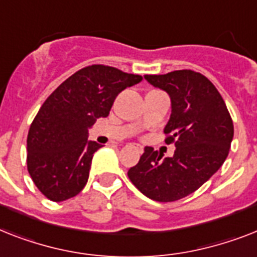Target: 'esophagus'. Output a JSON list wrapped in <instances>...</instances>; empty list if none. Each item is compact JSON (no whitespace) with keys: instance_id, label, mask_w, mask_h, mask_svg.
<instances>
[{"instance_id":"obj_1","label":"esophagus","mask_w":257,"mask_h":257,"mask_svg":"<svg viewBox=\"0 0 257 257\" xmlns=\"http://www.w3.org/2000/svg\"><path fill=\"white\" fill-rule=\"evenodd\" d=\"M139 149H140V150H141V148H140V147H139Z\"/></svg>"}]
</instances>
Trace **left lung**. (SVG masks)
<instances>
[{
	"label": "left lung",
	"mask_w": 257,
	"mask_h": 257,
	"mask_svg": "<svg viewBox=\"0 0 257 257\" xmlns=\"http://www.w3.org/2000/svg\"><path fill=\"white\" fill-rule=\"evenodd\" d=\"M145 80L168 93L172 114L164 133L174 143L173 157L145 147L128 177L145 197L174 202L207 182L226 161L233 137V124L215 85L199 72L178 70L165 75H145Z\"/></svg>",
	"instance_id": "obj_1"
}]
</instances>
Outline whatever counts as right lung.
<instances>
[{
	"label": "right lung",
	"instance_id": "obj_1",
	"mask_svg": "<svg viewBox=\"0 0 257 257\" xmlns=\"http://www.w3.org/2000/svg\"><path fill=\"white\" fill-rule=\"evenodd\" d=\"M141 80L140 75L93 64L47 97L27 135V170L50 201H66L83 190L93 153L101 148L88 140V129L107 117L118 93Z\"/></svg>",
	"mask_w": 257,
	"mask_h": 257
}]
</instances>
